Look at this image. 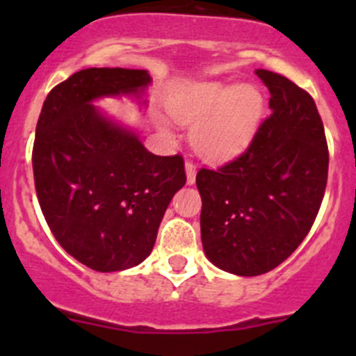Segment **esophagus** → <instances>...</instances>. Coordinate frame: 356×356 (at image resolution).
Masks as SVG:
<instances>
[{
  "mask_svg": "<svg viewBox=\"0 0 356 356\" xmlns=\"http://www.w3.org/2000/svg\"><path fill=\"white\" fill-rule=\"evenodd\" d=\"M184 168H186V181H188L189 186H193L196 182V168H195V165H193L191 161H186Z\"/></svg>",
  "mask_w": 356,
  "mask_h": 356,
  "instance_id": "obj_1",
  "label": "esophagus"
}]
</instances>
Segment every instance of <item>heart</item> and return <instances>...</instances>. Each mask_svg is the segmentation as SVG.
Returning a JSON list of instances; mask_svg holds the SVG:
<instances>
[{
	"mask_svg": "<svg viewBox=\"0 0 356 356\" xmlns=\"http://www.w3.org/2000/svg\"><path fill=\"white\" fill-rule=\"evenodd\" d=\"M167 108L179 124L193 125L191 143L201 156L227 163L253 145L264 118L265 98L253 84L195 82L174 92ZM155 120L165 138H174L163 117Z\"/></svg>",
	"mask_w": 356,
	"mask_h": 356,
	"instance_id": "heart-1",
	"label": "heart"
}]
</instances>
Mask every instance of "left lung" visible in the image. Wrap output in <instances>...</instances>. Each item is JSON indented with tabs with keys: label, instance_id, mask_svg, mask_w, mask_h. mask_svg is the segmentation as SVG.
<instances>
[{
	"label": "left lung",
	"instance_id": "left-lung-1",
	"mask_svg": "<svg viewBox=\"0 0 356 356\" xmlns=\"http://www.w3.org/2000/svg\"><path fill=\"white\" fill-rule=\"evenodd\" d=\"M254 74L270 91V117L245 155L196 175L204 257L243 277L275 268L307 238L329 168L314 98L274 72L258 68Z\"/></svg>",
	"mask_w": 356,
	"mask_h": 356
}]
</instances>
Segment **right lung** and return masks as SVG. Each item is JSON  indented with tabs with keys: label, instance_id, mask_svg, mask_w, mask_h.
<instances>
[{
	"label": "right lung",
	"instance_id": "right-lung-1",
	"mask_svg": "<svg viewBox=\"0 0 356 356\" xmlns=\"http://www.w3.org/2000/svg\"><path fill=\"white\" fill-rule=\"evenodd\" d=\"M148 70L84 68L51 89L35 127L32 168L41 210L68 254L98 272L136 267L152 253L168 203L186 184L182 156H158L102 106H146Z\"/></svg>",
	"mask_w": 356,
	"mask_h": 356
}]
</instances>
